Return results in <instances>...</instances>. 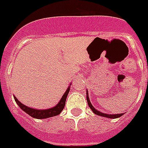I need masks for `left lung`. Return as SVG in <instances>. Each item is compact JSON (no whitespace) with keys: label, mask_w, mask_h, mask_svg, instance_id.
I'll return each instance as SVG.
<instances>
[{"label":"left lung","mask_w":148,"mask_h":148,"mask_svg":"<svg viewBox=\"0 0 148 148\" xmlns=\"http://www.w3.org/2000/svg\"><path fill=\"white\" fill-rule=\"evenodd\" d=\"M86 99H87V102H88V104L89 106V108L92 109V110L93 111L94 114H96L97 115L102 116V117H106V118H109V119H117V118H119V117H121V115H123V114H104V113H102L99 110H97L96 109H95L93 106L92 105L91 103L90 100H89V98H88V91H87V93H86Z\"/></svg>","instance_id":"1"}]
</instances>
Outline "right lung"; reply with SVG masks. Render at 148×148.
Listing matches in <instances>:
<instances>
[{
  "label": "right lung",
  "mask_w": 148,
  "mask_h": 148,
  "mask_svg": "<svg viewBox=\"0 0 148 148\" xmlns=\"http://www.w3.org/2000/svg\"><path fill=\"white\" fill-rule=\"evenodd\" d=\"M69 91H70V86L66 89L65 93L63 94L60 101L58 103L56 106H55L54 108H50V109H45V110H38V109H34V108L27 107L26 105L23 104L21 102L18 101V99L15 96H14V99L16 100V103L18 105V107L21 108L24 112H26L27 114L31 116L32 118L38 119H48V118H51L53 116L58 115L61 113V111L63 110V108L65 107L66 99V96L69 93Z\"/></svg>",
  "instance_id": "obj_1"
}]
</instances>
